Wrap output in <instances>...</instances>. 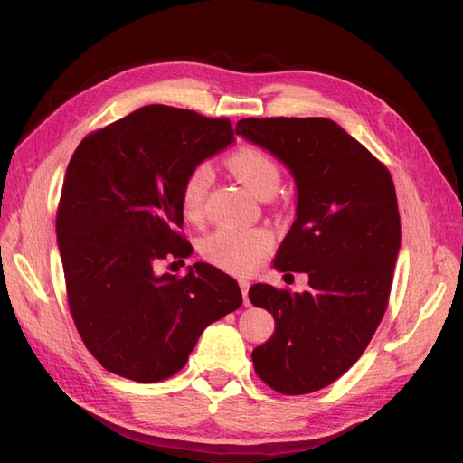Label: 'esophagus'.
<instances>
[{
  "instance_id": "obj_1",
  "label": "esophagus",
  "mask_w": 463,
  "mask_h": 463,
  "mask_svg": "<svg viewBox=\"0 0 463 463\" xmlns=\"http://www.w3.org/2000/svg\"><path fill=\"white\" fill-rule=\"evenodd\" d=\"M240 288H241V293H243V301H245V307H249V288H250V282L249 279H240Z\"/></svg>"
}]
</instances>
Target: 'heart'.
<instances>
[{
  "instance_id": "heart-1",
  "label": "heart",
  "mask_w": 463,
  "mask_h": 463,
  "mask_svg": "<svg viewBox=\"0 0 463 463\" xmlns=\"http://www.w3.org/2000/svg\"><path fill=\"white\" fill-rule=\"evenodd\" d=\"M230 174L257 199L272 197L279 187V165L270 156L255 146H243L228 158ZM210 185L208 165H194L187 174L179 193V206L184 216L191 222L203 220L204 199ZM274 237L269 230H235L220 228L203 241V255L222 270L232 274H253L269 257Z\"/></svg>"
}]
</instances>
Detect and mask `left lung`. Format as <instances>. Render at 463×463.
<instances>
[{"mask_svg":"<svg viewBox=\"0 0 463 463\" xmlns=\"http://www.w3.org/2000/svg\"><path fill=\"white\" fill-rule=\"evenodd\" d=\"M235 133L269 150L296 181V220L274 269L309 274L303 293L249 289L250 303L276 322L253 349V365L279 394H309L354 365L384 317L402 240L394 181L326 118H247Z\"/></svg>","mask_w":463,"mask_h":463,"instance_id":"left-lung-1","label":"left lung"}]
</instances>
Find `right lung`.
Wrapping results in <instances>:
<instances>
[{
	"label": "right lung",
	"instance_id": "obj_1",
	"mask_svg": "<svg viewBox=\"0 0 463 463\" xmlns=\"http://www.w3.org/2000/svg\"><path fill=\"white\" fill-rule=\"evenodd\" d=\"M235 141L230 119L152 104L82 138L67 165L55 218L67 299L89 352L109 373L158 383L189 359L199 335L243 298L235 279L194 262L179 228L181 185L194 165Z\"/></svg>",
	"mask_w": 463,
	"mask_h": 463
}]
</instances>
